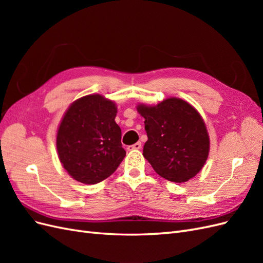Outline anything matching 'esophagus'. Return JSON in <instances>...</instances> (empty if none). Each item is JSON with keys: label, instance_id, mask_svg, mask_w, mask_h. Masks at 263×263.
<instances>
[{"label": "esophagus", "instance_id": "34e87169", "mask_svg": "<svg viewBox=\"0 0 263 263\" xmlns=\"http://www.w3.org/2000/svg\"><path fill=\"white\" fill-rule=\"evenodd\" d=\"M128 150H139L141 149V142H136V144L134 145H130L128 146V148H127Z\"/></svg>", "mask_w": 263, "mask_h": 263}]
</instances>
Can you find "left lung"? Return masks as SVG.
Returning <instances> with one entry per match:
<instances>
[{
    "label": "left lung",
    "mask_w": 263,
    "mask_h": 263,
    "mask_svg": "<svg viewBox=\"0 0 263 263\" xmlns=\"http://www.w3.org/2000/svg\"><path fill=\"white\" fill-rule=\"evenodd\" d=\"M148 140L144 157L159 176L182 183L201 171L210 153V137L205 123L187 102L166 99L156 106L140 104Z\"/></svg>",
    "instance_id": "left-lung-1"
}]
</instances>
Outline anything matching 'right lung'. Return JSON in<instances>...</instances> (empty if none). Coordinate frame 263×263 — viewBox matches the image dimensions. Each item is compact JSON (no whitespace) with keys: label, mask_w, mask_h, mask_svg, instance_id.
Masks as SVG:
<instances>
[{"label":"right lung","mask_w":263,"mask_h":263,"mask_svg":"<svg viewBox=\"0 0 263 263\" xmlns=\"http://www.w3.org/2000/svg\"><path fill=\"white\" fill-rule=\"evenodd\" d=\"M116 113L114 102L92 94L73 102L63 115L57 133L58 156L76 181L95 184L123 161L126 151Z\"/></svg>","instance_id":"1"}]
</instances>
